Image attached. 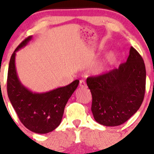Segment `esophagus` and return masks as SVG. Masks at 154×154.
Listing matches in <instances>:
<instances>
[{
  "mask_svg": "<svg viewBox=\"0 0 154 154\" xmlns=\"http://www.w3.org/2000/svg\"><path fill=\"white\" fill-rule=\"evenodd\" d=\"M80 88H87V85H86L85 81H84V80H80Z\"/></svg>",
  "mask_w": 154,
  "mask_h": 154,
  "instance_id": "obj_1",
  "label": "esophagus"
}]
</instances>
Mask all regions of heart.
Segmentation results:
<instances>
[{
  "label": "heart",
  "instance_id": "obj_1",
  "mask_svg": "<svg viewBox=\"0 0 154 154\" xmlns=\"http://www.w3.org/2000/svg\"><path fill=\"white\" fill-rule=\"evenodd\" d=\"M116 58H117V55H116V52H114L112 51L108 52V53L107 54V55H106L105 63L107 64L114 63L115 61L116 60ZM104 66H105V65H104V64L101 65L99 67V69H98V72H103L104 69Z\"/></svg>",
  "mask_w": 154,
  "mask_h": 154
}]
</instances>
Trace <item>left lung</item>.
Segmentation results:
<instances>
[{
	"mask_svg": "<svg viewBox=\"0 0 154 154\" xmlns=\"http://www.w3.org/2000/svg\"><path fill=\"white\" fill-rule=\"evenodd\" d=\"M146 80L144 60L132 47L126 63L118 69L87 78L92 94L91 111L96 122L117 126L128 121L143 103Z\"/></svg>",
	"mask_w": 154,
	"mask_h": 154,
	"instance_id": "1",
	"label": "left lung"
}]
</instances>
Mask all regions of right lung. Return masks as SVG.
<instances>
[{
	"label": "right lung",
	"mask_w": 154,
	"mask_h": 154,
	"mask_svg": "<svg viewBox=\"0 0 154 154\" xmlns=\"http://www.w3.org/2000/svg\"><path fill=\"white\" fill-rule=\"evenodd\" d=\"M31 39L32 36L25 38L11 55L8 70V96L20 121L27 129L37 134H47L60 125L66 104L80 81L76 80L68 85L45 93L33 92L23 85L17 73L15 57L16 52Z\"/></svg>",
	"instance_id": "obj_1"
}]
</instances>
